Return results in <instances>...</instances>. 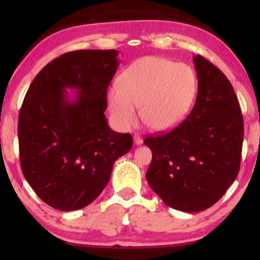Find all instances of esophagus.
I'll use <instances>...</instances> for the list:
<instances>
[{
  "instance_id": "34e87169",
  "label": "esophagus",
  "mask_w": 260,
  "mask_h": 260,
  "mask_svg": "<svg viewBox=\"0 0 260 260\" xmlns=\"http://www.w3.org/2000/svg\"><path fill=\"white\" fill-rule=\"evenodd\" d=\"M134 142H135V144L141 145L142 143H143V140H142V137L140 136V135H135V136H134Z\"/></svg>"
}]
</instances>
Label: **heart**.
Segmentation results:
<instances>
[{"mask_svg": "<svg viewBox=\"0 0 260 260\" xmlns=\"http://www.w3.org/2000/svg\"><path fill=\"white\" fill-rule=\"evenodd\" d=\"M198 77L193 67L162 56H143L127 66L118 85L109 87L106 102L111 117L129 129L141 117L149 127L166 130L179 124L193 104Z\"/></svg>", "mask_w": 260, "mask_h": 260, "instance_id": "b5f03b06", "label": "heart"}]
</instances>
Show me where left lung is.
Segmentation results:
<instances>
[{
  "mask_svg": "<svg viewBox=\"0 0 260 260\" xmlns=\"http://www.w3.org/2000/svg\"><path fill=\"white\" fill-rule=\"evenodd\" d=\"M198 95L186 119L167 134L144 140L152 159L151 189L177 211H205L220 200L239 173L244 119L225 74L204 56L193 58Z\"/></svg>",
  "mask_w": 260,
  "mask_h": 260,
  "instance_id": "left-lung-1",
  "label": "left lung"
}]
</instances>
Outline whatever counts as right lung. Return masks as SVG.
<instances>
[{"mask_svg":"<svg viewBox=\"0 0 260 260\" xmlns=\"http://www.w3.org/2000/svg\"><path fill=\"white\" fill-rule=\"evenodd\" d=\"M116 49H81L52 60L28 88L19 115L21 169L42 201L77 211L102 193L113 163L133 147L110 129L106 92L119 65ZM66 88H74L71 100Z\"/></svg>","mask_w":260,"mask_h":260,"instance_id":"1","label":"right lung"}]
</instances>
